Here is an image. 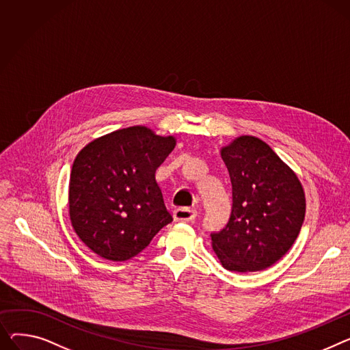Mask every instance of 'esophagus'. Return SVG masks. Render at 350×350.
<instances>
[{
  "label": "esophagus",
  "mask_w": 350,
  "mask_h": 350,
  "mask_svg": "<svg viewBox=\"0 0 350 350\" xmlns=\"http://www.w3.org/2000/svg\"><path fill=\"white\" fill-rule=\"evenodd\" d=\"M197 217V213L190 208H177L173 211V218L177 222H191Z\"/></svg>",
  "instance_id": "obj_1"
}]
</instances>
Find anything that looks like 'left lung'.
<instances>
[{
    "label": "left lung",
    "mask_w": 350,
    "mask_h": 350,
    "mask_svg": "<svg viewBox=\"0 0 350 350\" xmlns=\"http://www.w3.org/2000/svg\"><path fill=\"white\" fill-rule=\"evenodd\" d=\"M232 183V213L211 235L213 249L229 271H260L295 242L306 217V194L297 174L254 136H239L221 149Z\"/></svg>",
    "instance_id": "obj_1"
}]
</instances>
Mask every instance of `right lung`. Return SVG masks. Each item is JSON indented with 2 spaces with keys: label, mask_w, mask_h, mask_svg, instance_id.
<instances>
[{
  "label": "right lung",
  "mask_w": 350,
  "mask_h": 350,
  "mask_svg": "<svg viewBox=\"0 0 350 350\" xmlns=\"http://www.w3.org/2000/svg\"><path fill=\"white\" fill-rule=\"evenodd\" d=\"M174 146V136L139 125L100 136L79 152L68 214L77 237L100 258H133L173 221L154 173Z\"/></svg>",
  "instance_id": "1"
}]
</instances>
